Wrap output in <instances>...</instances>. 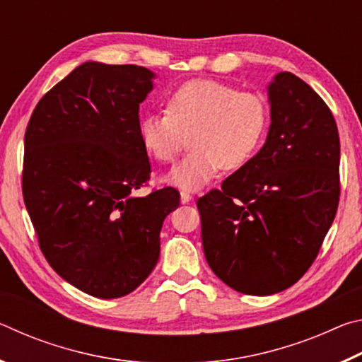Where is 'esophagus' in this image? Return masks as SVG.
I'll return each mask as SVG.
<instances>
[{
  "label": "esophagus",
  "instance_id": "esophagus-1",
  "mask_svg": "<svg viewBox=\"0 0 362 362\" xmlns=\"http://www.w3.org/2000/svg\"><path fill=\"white\" fill-rule=\"evenodd\" d=\"M193 199V196L189 194L188 192H180V201H182V204H187V203H189V201Z\"/></svg>",
  "mask_w": 362,
  "mask_h": 362
}]
</instances>
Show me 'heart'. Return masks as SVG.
Returning <instances> with one entry per match:
<instances>
[{
	"mask_svg": "<svg viewBox=\"0 0 362 362\" xmlns=\"http://www.w3.org/2000/svg\"><path fill=\"white\" fill-rule=\"evenodd\" d=\"M268 121L262 95L214 79H192L168 97L166 113L142 116L139 134L150 156L163 164L180 155L188 137L192 150L170 170L169 180L196 189L220 168L246 166L263 142Z\"/></svg>",
	"mask_w": 362,
	"mask_h": 362,
	"instance_id": "b5f03b06",
	"label": "heart"
}]
</instances>
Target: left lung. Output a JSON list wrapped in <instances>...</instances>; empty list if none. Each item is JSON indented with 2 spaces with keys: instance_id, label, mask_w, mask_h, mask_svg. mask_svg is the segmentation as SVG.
Wrapping results in <instances>:
<instances>
[{
  "instance_id": "8db88e82",
  "label": "left lung",
  "mask_w": 362,
  "mask_h": 362,
  "mask_svg": "<svg viewBox=\"0 0 362 362\" xmlns=\"http://www.w3.org/2000/svg\"><path fill=\"white\" fill-rule=\"evenodd\" d=\"M268 95L265 145L196 203L211 269L247 296L281 292L308 272L340 199V139L326 102L289 71Z\"/></svg>"
}]
</instances>
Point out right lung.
Instances as JSON below:
<instances>
[{"label": "right lung", "mask_w": 362, "mask_h": 362, "mask_svg": "<svg viewBox=\"0 0 362 362\" xmlns=\"http://www.w3.org/2000/svg\"><path fill=\"white\" fill-rule=\"evenodd\" d=\"M153 73L86 62L41 97L25 131L22 193L38 244L66 283L97 298L136 291L159 259V231L180 194L136 196L151 164L139 107Z\"/></svg>", "instance_id": "right-lung-1"}]
</instances>
